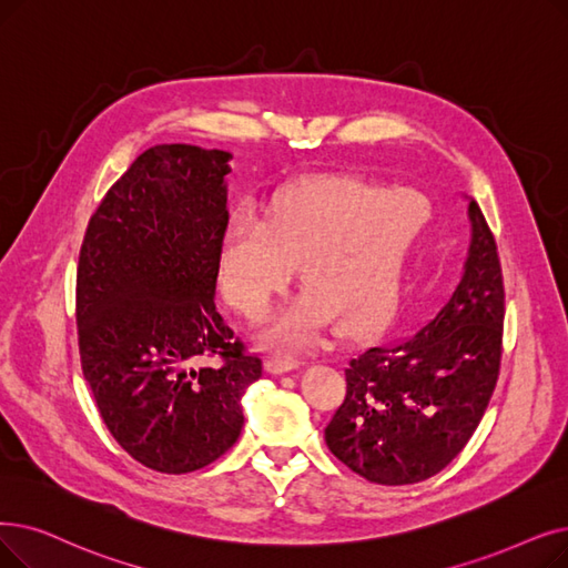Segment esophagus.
<instances>
[{
	"label": "esophagus",
	"mask_w": 568,
	"mask_h": 568,
	"mask_svg": "<svg viewBox=\"0 0 568 568\" xmlns=\"http://www.w3.org/2000/svg\"><path fill=\"white\" fill-rule=\"evenodd\" d=\"M300 366L297 357H290V355H268L266 357V372L268 374H285L292 372V368Z\"/></svg>",
	"instance_id": "1"
}]
</instances>
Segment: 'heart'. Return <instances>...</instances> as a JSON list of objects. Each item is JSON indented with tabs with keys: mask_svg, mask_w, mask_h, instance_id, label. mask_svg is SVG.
<instances>
[{
	"mask_svg": "<svg viewBox=\"0 0 568 568\" xmlns=\"http://www.w3.org/2000/svg\"><path fill=\"white\" fill-rule=\"evenodd\" d=\"M429 206L417 192L323 181L285 194L266 225L236 215L220 248L227 302L262 317L300 266L304 297L276 317L266 338L308 343L327 323L338 334L368 327L392 302L404 257Z\"/></svg>",
	"mask_w": 568,
	"mask_h": 568,
	"instance_id": "b5f03b06",
	"label": "heart"
}]
</instances>
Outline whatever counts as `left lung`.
<instances>
[{
	"label": "left lung",
	"mask_w": 568,
	"mask_h": 568,
	"mask_svg": "<svg viewBox=\"0 0 568 568\" xmlns=\"http://www.w3.org/2000/svg\"><path fill=\"white\" fill-rule=\"evenodd\" d=\"M464 274L415 329L345 362V399L325 440L368 483L413 485L446 468L497 387L506 292L497 241L476 202Z\"/></svg>",
	"instance_id": "8db88e82"
}]
</instances>
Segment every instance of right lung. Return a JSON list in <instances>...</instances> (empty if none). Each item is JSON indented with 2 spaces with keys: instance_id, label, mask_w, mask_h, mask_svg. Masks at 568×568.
Listing matches in <instances>:
<instances>
[{
  "instance_id": "1",
  "label": "right lung",
  "mask_w": 568,
  "mask_h": 568,
  "mask_svg": "<svg viewBox=\"0 0 568 568\" xmlns=\"http://www.w3.org/2000/svg\"><path fill=\"white\" fill-rule=\"evenodd\" d=\"M230 160L190 143L148 148L109 187L81 245L83 376L118 446L160 474L225 455L243 427L241 397L262 376L213 302Z\"/></svg>"
}]
</instances>
